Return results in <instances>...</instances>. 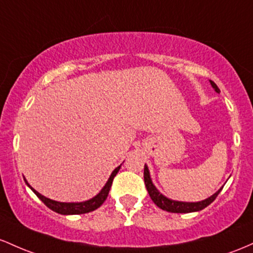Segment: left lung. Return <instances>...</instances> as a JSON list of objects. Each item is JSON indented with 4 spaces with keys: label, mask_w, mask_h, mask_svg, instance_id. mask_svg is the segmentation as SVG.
I'll return each mask as SVG.
<instances>
[{
    "label": "left lung",
    "mask_w": 253,
    "mask_h": 253,
    "mask_svg": "<svg viewBox=\"0 0 253 253\" xmlns=\"http://www.w3.org/2000/svg\"><path fill=\"white\" fill-rule=\"evenodd\" d=\"M211 84L212 88L216 90L217 93H220V89H218V87L215 84V82H212L211 80ZM143 178H144V184H146L147 191H148V194L150 196V198H152L153 202L157 204L159 208H161L163 211H166L169 212H192V211H202V209L206 208V207H208L211 202H214L215 198L217 197V195L220 194V191L222 190V188H221L217 192H215L214 195L211 196V197L207 198V200L204 201H201V202H196V203L178 202V201L169 200V198L165 197V196L161 195L160 192L155 189V186L153 185L152 183V179H150L148 167H147L146 165H144Z\"/></svg>",
    "instance_id": "left-lung-1"
}]
</instances>
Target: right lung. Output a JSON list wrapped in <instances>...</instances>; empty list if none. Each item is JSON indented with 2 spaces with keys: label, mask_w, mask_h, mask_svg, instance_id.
Here are the masks:
<instances>
[{
  "label": "right lung",
  "mask_w": 253,
  "mask_h": 253,
  "mask_svg": "<svg viewBox=\"0 0 253 253\" xmlns=\"http://www.w3.org/2000/svg\"><path fill=\"white\" fill-rule=\"evenodd\" d=\"M119 169H121V166H118L117 169H116L115 171L112 172V174L110 175L109 180H107V183L105 184V186L103 188V190H101V191L99 192V194L96 195L95 197H93L92 200H89V201H86V202H81V203L56 202V201H52V200H50V198L44 197V196L39 194V192H37L35 189L31 188V186L28 185V183H27L26 180H25V181H26L27 185L30 186L31 189H32V191L35 192L37 196H38L39 200H41L42 202L47 207V208H50L51 211L58 212V214H62V215L86 214V212H90V211H95V209H98L99 207H100L101 204L105 202V200H106L107 196H109L110 189H111L113 178L116 177V174H117V173H118Z\"/></svg>",
  "instance_id": "obj_1"
}]
</instances>
